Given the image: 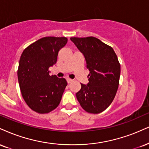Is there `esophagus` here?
Masks as SVG:
<instances>
[{
	"mask_svg": "<svg viewBox=\"0 0 149 149\" xmlns=\"http://www.w3.org/2000/svg\"><path fill=\"white\" fill-rule=\"evenodd\" d=\"M67 81L68 83H71V82L73 81V80L71 79V78H67Z\"/></svg>",
	"mask_w": 149,
	"mask_h": 149,
	"instance_id": "1",
	"label": "esophagus"
}]
</instances>
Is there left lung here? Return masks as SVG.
I'll use <instances>...</instances> for the list:
<instances>
[{
  "label": "left lung",
  "instance_id": "left-lung-1",
  "mask_svg": "<svg viewBox=\"0 0 149 149\" xmlns=\"http://www.w3.org/2000/svg\"><path fill=\"white\" fill-rule=\"evenodd\" d=\"M85 58L87 85L81 83L76 98L86 112L101 113L113 101L119 84L121 66L111 46L94 37H71Z\"/></svg>",
  "mask_w": 149,
  "mask_h": 149
}]
</instances>
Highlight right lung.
Returning a JSON list of instances; mask_svg holds the SVG:
<instances>
[{
  "label": "right lung",
  "instance_id": "1",
  "mask_svg": "<svg viewBox=\"0 0 149 149\" xmlns=\"http://www.w3.org/2000/svg\"><path fill=\"white\" fill-rule=\"evenodd\" d=\"M67 40L63 37H43L21 55L17 75L21 94L28 107L39 114L48 113L58 106L67 85L64 78L50 76L48 71Z\"/></svg>",
  "mask_w": 149,
  "mask_h": 149
}]
</instances>
